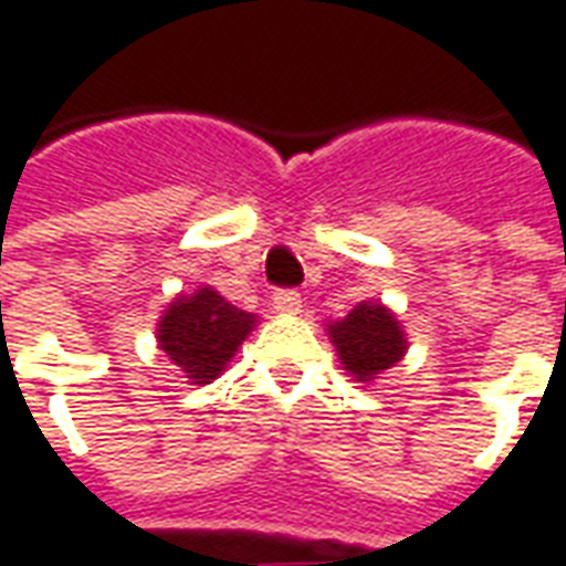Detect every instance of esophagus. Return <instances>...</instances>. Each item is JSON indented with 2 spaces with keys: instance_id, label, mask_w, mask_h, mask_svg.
Returning a JSON list of instances; mask_svg holds the SVG:
<instances>
[{
  "instance_id": "obj_1",
  "label": "esophagus",
  "mask_w": 566,
  "mask_h": 566,
  "mask_svg": "<svg viewBox=\"0 0 566 566\" xmlns=\"http://www.w3.org/2000/svg\"><path fill=\"white\" fill-rule=\"evenodd\" d=\"M274 311H280V314H298L302 311V295L295 290H276Z\"/></svg>"
}]
</instances>
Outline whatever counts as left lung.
Here are the masks:
<instances>
[{"label":"left lung","instance_id":"obj_1","mask_svg":"<svg viewBox=\"0 0 566 566\" xmlns=\"http://www.w3.org/2000/svg\"><path fill=\"white\" fill-rule=\"evenodd\" d=\"M328 338L356 380H371L405 354L402 326L384 304H356L340 323L328 326Z\"/></svg>","mask_w":566,"mask_h":566}]
</instances>
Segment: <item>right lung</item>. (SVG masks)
<instances>
[{
	"instance_id": "right-lung-1",
	"label": "right lung",
	"mask_w": 566,
	"mask_h": 566,
	"mask_svg": "<svg viewBox=\"0 0 566 566\" xmlns=\"http://www.w3.org/2000/svg\"><path fill=\"white\" fill-rule=\"evenodd\" d=\"M252 323L255 316L203 286L191 298H176L167 307L158 326V344L186 371V378L210 384L238 354L243 338L252 332Z\"/></svg>"
}]
</instances>
